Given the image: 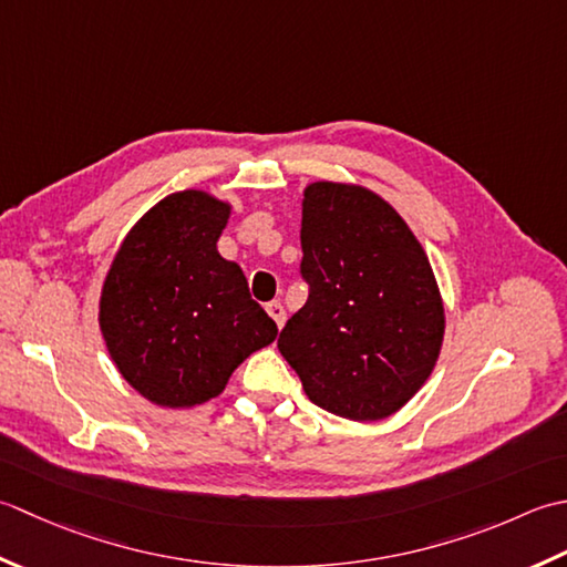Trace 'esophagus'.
<instances>
[{
	"label": "esophagus",
	"mask_w": 567,
	"mask_h": 567,
	"mask_svg": "<svg viewBox=\"0 0 567 567\" xmlns=\"http://www.w3.org/2000/svg\"><path fill=\"white\" fill-rule=\"evenodd\" d=\"M267 313L274 318V322H276V326H279V330H281L284 322H286V310H284V306L279 303V300H271V303H267Z\"/></svg>",
	"instance_id": "34e87169"
}]
</instances>
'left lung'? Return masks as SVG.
<instances>
[{
	"mask_svg": "<svg viewBox=\"0 0 567 567\" xmlns=\"http://www.w3.org/2000/svg\"><path fill=\"white\" fill-rule=\"evenodd\" d=\"M303 195L308 300L279 350L316 406L350 421L386 419L431 377L443 344L431 261L377 193L320 181Z\"/></svg>",
	"mask_w": 567,
	"mask_h": 567,
	"instance_id": "left-lung-1",
	"label": "left lung"
}]
</instances>
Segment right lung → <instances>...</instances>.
<instances>
[{"label":"right lung","instance_id":"add662e5","mask_svg":"<svg viewBox=\"0 0 567 567\" xmlns=\"http://www.w3.org/2000/svg\"><path fill=\"white\" fill-rule=\"evenodd\" d=\"M229 205L173 193L126 235L100 298V328L122 377L158 406L217 396L279 328L249 296L245 274L219 257Z\"/></svg>","mask_w":567,"mask_h":567}]
</instances>
